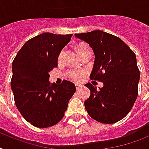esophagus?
Listing matches in <instances>:
<instances>
[{"label":"esophagus","instance_id":"esophagus-1","mask_svg":"<svg viewBox=\"0 0 149 149\" xmlns=\"http://www.w3.org/2000/svg\"><path fill=\"white\" fill-rule=\"evenodd\" d=\"M75 87H76V89L78 91V90H80L82 88V85H81V84H75Z\"/></svg>","mask_w":149,"mask_h":149}]
</instances>
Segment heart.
Here are the masks:
<instances>
[{"label": "heart", "mask_w": 149, "mask_h": 149, "mask_svg": "<svg viewBox=\"0 0 149 149\" xmlns=\"http://www.w3.org/2000/svg\"><path fill=\"white\" fill-rule=\"evenodd\" d=\"M76 48H77V51L80 55H81L84 52L87 51V50L90 49L88 45H87L86 43H79L77 45V47ZM62 55H63V51H61L59 53V55H58V61H60V60L61 59ZM85 74L86 71H84V70H80V71H70V72H68V76L70 77V78L72 80H74L76 81H81L82 77H84L85 76Z\"/></svg>", "instance_id": "b5f03b06"}]
</instances>
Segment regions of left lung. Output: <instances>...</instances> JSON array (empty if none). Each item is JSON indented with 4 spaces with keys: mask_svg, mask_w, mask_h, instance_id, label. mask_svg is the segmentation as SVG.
Listing matches in <instances>:
<instances>
[{
    "mask_svg": "<svg viewBox=\"0 0 149 149\" xmlns=\"http://www.w3.org/2000/svg\"><path fill=\"white\" fill-rule=\"evenodd\" d=\"M74 36L94 50L91 79L104 83L100 90L91 83L85 84L91 91L84 101L86 110L100 123H115L130 113L138 96L140 72L136 55L121 39L101 30Z\"/></svg>",
    "mask_w": 149,
    "mask_h": 149,
    "instance_id": "obj_1",
    "label": "left lung"
}]
</instances>
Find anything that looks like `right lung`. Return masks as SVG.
<instances>
[{"mask_svg": "<svg viewBox=\"0 0 149 149\" xmlns=\"http://www.w3.org/2000/svg\"><path fill=\"white\" fill-rule=\"evenodd\" d=\"M72 34L44 33L29 39L12 63L11 89L16 107L36 127L46 128L63 118L76 91L72 82L51 84L49 72L58 66V57Z\"/></svg>", "mask_w": 149, "mask_h": 149, "instance_id": "obj_1", "label": "right lung"}]
</instances>
